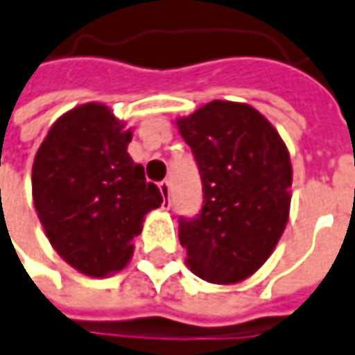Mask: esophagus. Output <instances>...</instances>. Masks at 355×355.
<instances>
[{
  "label": "esophagus",
  "instance_id": "1",
  "mask_svg": "<svg viewBox=\"0 0 355 355\" xmlns=\"http://www.w3.org/2000/svg\"><path fill=\"white\" fill-rule=\"evenodd\" d=\"M157 187H159V193H162V198H164L162 207L168 209V207H170V184H168V182H162Z\"/></svg>",
  "mask_w": 355,
  "mask_h": 355
}]
</instances>
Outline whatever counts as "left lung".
<instances>
[{
	"label": "left lung",
	"instance_id": "left-lung-1",
	"mask_svg": "<svg viewBox=\"0 0 355 355\" xmlns=\"http://www.w3.org/2000/svg\"><path fill=\"white\" fill-rule=\"evenodd\" d=\"M203 184L198 219L180 221L187 266L213 284H237L272 254L291 215L293 166L277 128L247 103L211 101L175 118Z\"/></svg>",
	"mask_w": 355,
	"mask_h": 355
}]
</instances>
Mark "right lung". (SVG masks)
<instances>
[{
    "mask_svg": "<svg viewBox=\"0 0 355 355\" xmlns=\"http://www.w3.org/2000/svg\"><path fill=\"white\" fill-rule=\"evenodd\" d=\"M132 128L103 103L78 104L53 122L33 159V205L67 265L104 279L128 265L146 215L162 193L128 154Z\"/></svg>",
    "mask_w": 355,
    "mask_h": 355,
    "instance_id": "obj_1",
    "label": "right lung"
}]
</instances>
